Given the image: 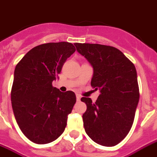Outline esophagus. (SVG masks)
<instances>
[{
	"label": "esophagus",
	"mask_w": 157,
	"mask_h": 157,
	"mask_svg": "<svg viewBox=\"0 0 157 157\" xmlns=\"http://www.w3.org/2000/svg\"><path fill=\"white\" fill-rule=\"evenodd\" d=\"M76 100H77V101H79L81 100V96H80V95H78V94L76 95Z\"/></svg>",
	"instance_id": "34e87169"
}]
</instances>
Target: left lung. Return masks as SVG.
I'll return each mask as SVG.
<instances>
[{
    "label": "left lung",
    "instance_id": "left-lung-1",
    "mask_svg": "<svg viewBox=\"0 0 157 157\" xmlns=\"http://www.w3.org/2000/svg\"><path fill=\"white\" fill-rule=\"evenodd\" d=\"M77 52L94 67L91 86L100 90L95 102L81 98L85 132L95 143L112 147L123 140L133 124L139 99L137 72L123 52L110 46L75 43Z\"/></svg>",
    "mask_w": 157,
    "mask_h": 157
}]
</instances>
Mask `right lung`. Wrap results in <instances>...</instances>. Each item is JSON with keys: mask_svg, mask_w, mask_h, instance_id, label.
Masks as SVG:
<instances>
[{"mask_svg": "<svg viewBox=\"0 0 157 157\" xmlns=\"http://www.w3.org/2000/svg\"><path fill=\"white\" fill-rule=\"evenodd\" d=\"M75 51L67 42L44 43L29 51L15 67L13 110L22 133L35 144L56 140L65 129L76 95L72 91L62 93L52 82Z\"/></svg>", "mask_w": 157, "mask_h": 157, "instance_id": "add662e5", "label": "right lung"}]
</instances>
